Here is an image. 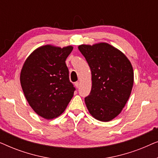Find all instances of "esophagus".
<instances>
[{"instance_id":"obj_1","label":"esophagus","mask_w":158,"mask_h":158,"mask_svg":"<svg viewBox=\"0 0 158 158\" xmlns=\"http://www.w3.org/2000/svg\"><path fill=\"white\" fill-rule=\"evenodd\" d=\"M75 87L78 88L80 87V83H79V82H75Z\"/></svg>"}]
</instances>
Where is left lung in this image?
Here are the masks:
<instances>
[{"label": "left lung", "mask_w": 158, "mask_h": 158, "mask_svg": "<svg viewBox=\"0 0 158 158\" xmlns=\"http://www.w3.org/2000/svg\"><path fill=\"white\" fill-rule=\"evenodd\" d=\"M92 75V88L85 98L88 111L95 118L109 122L121 113L130 96L134 72L127 57L107 43L78 47Z\"/></svg>", "instance_id": "obj_1"}]
</instances>
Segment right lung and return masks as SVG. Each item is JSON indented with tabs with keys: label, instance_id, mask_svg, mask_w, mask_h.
Wrapping results in <instances>:
<instances>
[{
	"label": "right lung",
	"instance_id": "add662e5",
	"mask_svg": "<svg viewBox=\"0 0 158 158\" xmlns=\"http://www.w3.org/2000/svg\"><path fill=\"white\" fill-rule=\"evenodd\" d=\"M72 50L71 46L45 45L34 50L23 65L20 81L24 96L34 111L47 119L63 113L75 90L65 64Z\"/></svg>",
	"mask_w": 158,
	"mask_h": 158
}]
</instances>
